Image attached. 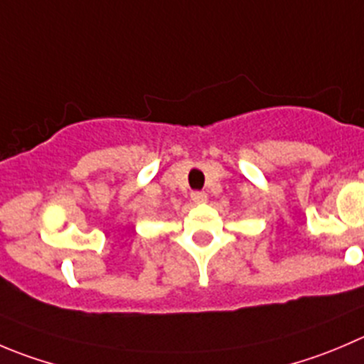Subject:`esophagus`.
<instances>
[{
  "label": "esophagus",
  "instance_id": "obj_1",
  "mask_svg": "<svg viewBox=\"0 0 364 364\" xmlns=\"http://www.w3.org/2000/svg\"><path fill=\"white\" fill-rule=\"evenodd\" d=\"M206 199H208V196L204 192H192V200L196 204L206 203Z\"/></svg>",
  "mask_w": 364,
  "mask_h": 364
}]
</instances>
